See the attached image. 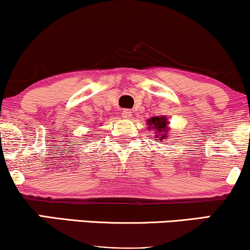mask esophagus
I'll return each instance as SVG.
<instances>
[{
    "label": "esophagus",
    "instance_id": "esophagus-1",
    "mask_svg": "<svg viewBox=\"0 0 250 250\" xmlns=\"http://www.w3.org/2000/svg\"><path fill=\"white\" fill-rule=\"evenodd\" d=\"M122 117L123 119H130L131 117V111L129 110V109H125V110L122 111Z\"/></svg>",
    "mask_w": 250,
    "mask_h": 250
}]
</instances>
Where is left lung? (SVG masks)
Listing matches in <instances>:
<instances>
[{
	"instance_id": "obj_1",
	"label": "left lung",
	"mask_w": 250,
	"mask_h": 250,
	"mask_svg": "<svg viewBox=\"0 0 250 250\" xmlns=\"http://www.w3.org/2000/svg\"><path fill=\"white\" fill-rule=\"evenodd\" d=\"M169 122L167 116H154L147 120V125L149 130H154V139L156 142H165L168 137L170 128L168 127Z\"/></svg>"
}]
</instances>
